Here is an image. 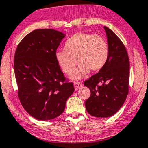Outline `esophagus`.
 <instances>
[{
    "label": "esophagus",
    "instance_id": "1",
    "mask_svg": "<svg viewBox=\"0 0 148 148\" xmlns=\"http://www.w3.org/2000/svg\"><path fill=\"white\" fill-rule=\"evenodd\" d=\"M74 87H75V89H76V90H78V89H79L80 88H81L82 86H83V83H82L81 82L76 81L74 83Z\"/></svg>",
    "mask_w": 148,
    "mask_h": 148
}]
</instances>
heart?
I'll return each mask as SVG.
<instances>
[{"instance_id":"1","label":"heart","mask_w":148,"mask_h":148,"mask_svg":"<svg viewBox=\"0 0 148 148\" xmlns=\"http://www.w3.org/2000/svg\"><path fill=\"white\" fill-rule=\"evenodd\" d=\"M64 46L65 49L55 52L56 60L63 72L70 75L75 69L77 59L79 64L72 74L73 79L82 78L89 70L94 72L101 70L109 59V45L100 35L76 33L65 42Z\"/></svg>"}]
</instances>
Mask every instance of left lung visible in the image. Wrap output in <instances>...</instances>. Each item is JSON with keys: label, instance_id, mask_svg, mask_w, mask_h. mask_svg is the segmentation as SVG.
I'll list each match as a JSON object with an SVG mask.
<instances>
[{"label": "left lung", "instance_id": "obj_1", "mask_svg": "<svg viewBox=\"0 0 148 148\" xmlns=\"http://www.w3.org/2000/svg\"><path fill=\"white\" fill-rule=\"evenodd\" d=\"M110 48L107 63L84 82L90 89L87 111L97 117H109L124 104L129 91L130 61L124 44L112 30L104 27Z\"/></svg>", "mask_w": 148, "mask_h": 148}]
</instances>
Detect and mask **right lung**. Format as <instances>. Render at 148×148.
<instances>
[{
    "instance_id": "obj_1",
    "label": "right lung",
    "mask_w": 148,
    "mask_h": 148,
    "mask_svg": "<svg viewBox=\"0 0 148 148\" xmlns=\"http://www.w3.org/2000/svg\"><path fill=\"white\" fill-rule=\"evenodd\" d=\"M65 35L51 29H36L17 46L14 72L18 97L26 111L45 121L63 113L74 91L58 65L55 52Z\"/></svg>"
}]
</instances>
